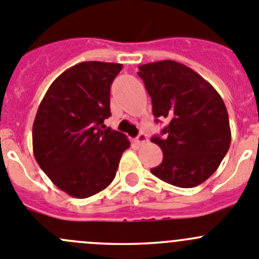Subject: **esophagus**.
Returning <instances> with one entry per match:
<instances>
[{
	"label": "esophagus",
	"instance_id": "1",
	"mask_svg": "<svg viewBox=\"0 0 259 259\" xmlns=\"http://www.w3.org/2000/svg\"><path fill=\"white\" fill-rule=\"evenodd\" d=\"M145 142H147V135L144 134V132H141V134H140L139 136L136 137V144L137 145H144Z\"/></svg>",
	"mask_w": 259,
	"mask_h": 259
}]
</instances>
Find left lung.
<instances>
[{"instance_id": "obj_1", "label": "left lung", "mask_w": 259, "mask_h": 259, "mask_svg": "<svg viewBox=\"0 0 259 259\" xmlns=\"http://www.w3.org/2000/svg\"><path fill=\"white\" fill-rule=\"evenodd\" d=\"M139 76L152 102V113L165 118L164 137L151 141L162 151L161 164L151 173L161 181L192 188L210 178L231 141L224 100L201 75L176 61L141 65Z\"/></svg>"}]
</instances>
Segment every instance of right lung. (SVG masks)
Wrapping results in <instances>:
<instances>
[{
	"label": "right lung",
	"instance_id": "right-lung-1",
	"mask_svg": "<svg viewBox=\"0 0 259 259\" xmlns=\"http://www.w3.org/2000/svg\"><path fill=\"white\" fill-rule=\"evenodd\" d=\"M123 66L89 61L61 73L47 90L33 124V151L61 191L88 198L114 179L127 136L105 127L110 85Z\"/></svg>",
	"mask_w": 259,
	"mask_h": 259
}]
</instances>
